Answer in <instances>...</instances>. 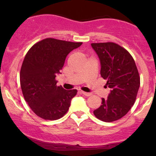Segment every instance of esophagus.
Masks as SVG:
<instances>
[{
	"instance_id": "obj_1",
	"label": "esophagus",
	"mask_w": 156,
	"mask_h": 156,
	"mask_svg": "<svg viewBox=\"0 0 156 156\" xmlns=\"http://www.w3.org/2000/svg\"><path fill=\"white\" fill-rule=\"evenodd\" d=\"M81 93L83 94V95H85V96H87V97H89V96L92 95V94H91V93H88V92H83V91H81Z\"/></svg>"
}]
</instances>
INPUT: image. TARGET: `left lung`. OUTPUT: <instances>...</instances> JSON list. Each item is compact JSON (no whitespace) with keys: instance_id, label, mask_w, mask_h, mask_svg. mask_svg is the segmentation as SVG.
Instances as JSON below:
<instances>
[{"instance_id":"left-lung-1","label":"left lung","mask_w":156,"mask_h":156,"mask_svg":"<svg viewBox=\"0 0 156 156\" xmlns=\"http://www.w3.org/2000/svg\"><path fill=\"white\" fill-rule=\"evenodd\" d=\"M91 44L101 61V77L111 89L108 98H102L101 106L93 113L100 120L114 122L124 117L135 103L140 86L139 71L129 52L118 44Z\"/></svg>"}]
</instances>
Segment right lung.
Masks as SVG:
<instances>
[{"mask_svg": "<svg viewBox=\"0 0 156 156\" xmlns=\"http://www.w3.org/2000/svg\"><path fill=\"white\" fill-rule=\"evenodd\" d=\"M82 42L46 38L27 52L20 73L25 101L38 117L45 120L62 118L69 110L76 89L65 90L56 85L67 55Z\"/></svg>", "mask_w": 156, "mask_h": 156, "instance_id": "1", "label": "right lung"}]
</instances>
